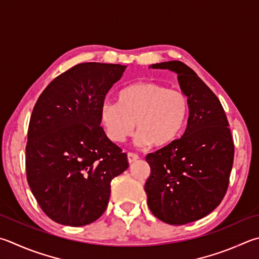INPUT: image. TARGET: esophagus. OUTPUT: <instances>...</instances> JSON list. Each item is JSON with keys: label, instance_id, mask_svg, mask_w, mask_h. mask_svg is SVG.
<instances>
[{"label": "esophagus", "instance_id": "34e87169", "mask_svg": "<svg viewBox=\"0 0 259 259\" xmlns=\"http://www.w3.org/2000/svg\"><path fill=\"white\" fill-rule=\"evenodd\" d=\"M138 158H139V156H138L137 154L131 153V152L128 153V162H129V163H134V162L137 161Z\"/></svg>", "mask_w": 259, "mask_h": 259}]
</instances>
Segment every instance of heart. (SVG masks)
<instances>
[{
    "label": "heart",
    "instance_id": "obj_1",
    "mask_svg": "<svg viewBox=\"0 0 259 259\" xmlns=\"http://www.w3.org/2000/svg\"><path fill=\"white\" fill-rule=\"evenodd\" d=\"M117 102H103L100 121L113 143H123L137 126V143L171 145L182 135L190 113L186 93L154 81H138L119 91Z\"/></svg>",
    "mask_w": 259,
    "mask_h": 259
}]
</instances>
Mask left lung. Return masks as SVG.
Returning a JSON list of instances; mask_svg holds the SVG:
<instances>
[{
  "label": "left lung",
  "mask_w": 259,
  "mask_h": 259,
  "mask_svg": "<svg viewBox=\"0 0 259 259\" xmlns=\"http://www.w3.org/2000/svg\"><path fill=\"white\" fill-rule=\"evenodd\" d=\"M149 68L178 73L190 113L180 139L146 156L148 207L168 224L195 222L218 207L227 194L234 156L228 117L218 96L185 63L168 61Z\"/></svg>",
  "instance_id": "1"
}]
</instances>
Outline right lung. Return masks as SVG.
Returning a JSON list of instances; mask_svg holds the SVG:
<instances>
[{
	"label": "right lung",
	"mask_w": 259,
	"mask_h": 259,
	"mask_svg": "<svg viewBox=\"0 0 259 259\" xmlns=\"http://www.w3.org/2000/svg\"><path fill=\"white\" fill-rule=\"evenodd\" d=\"M125 67L80 63L51 81L28 126L27 181L54 222L82 227L109 204L112 179L129 166L126 154L101 126L100 106Z\"/></svg>",
	"instance_id": "obj_1"
}]
</instances>
